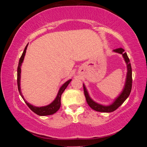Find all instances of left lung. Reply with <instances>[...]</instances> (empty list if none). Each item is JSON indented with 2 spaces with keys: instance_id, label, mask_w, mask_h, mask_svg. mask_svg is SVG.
I'll return each mask as SVG.
<instances>
[{
  "instance_id": "left-lung-1",
  "label": "left lung",
  "mask_w": 147,
  "mask_h": 147,
  "mask_svg": "<svg viewBox=\"0 0 147 147\" xmlns=\"http://www.w3.org/2000/svg\"><path fill=\"white\" fill-rule=\"evenodd\" d=\"M114 52H117V53L122 54L124 57V60H125L126 64H127V76H126V81L125 84V86H124V90L120 94V95L115 99V101L110 106H102L101 104H97L92 100L90 97H89L88 93L86 88L85 86L83 84L84 87V95H85L86 102L92 109L95 110L98 112H104V113H111L113 111H115L117 108H119L122 104L124 103V101L127 99L129 97L130 93H131V88H132V69H131V65L130 63V60L129 57L127 56V54L124 52V50L122 48H117L114 50Z\"/></svg>"
}]
</instances>
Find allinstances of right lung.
Here are the masks:
<instances>
[{
  "mask_svg": "<svg viewBox=\"0 0 147 147\" xmlns=\"http://www.w3.org/2000/svg\"><path fill=\"white\" fill-rule=\"evenodd\" d=\"M27 47H28V45L25 46L24 51H23V54H22L21 58L19 59V62H18V65L17 68V85H18V91H19V93L22 98L23 99V100L25 101V102L26 103V104L28 105V107L31 109V111H32L34 113L38 115L41 116H44V115H52L57 112L59 109H60L61 106V97L62 93L63 92V91L65 90V89L66 88V87L68 86V85L71 82V79L68 80V82H65V84H63L61 87L60 88L59 90L58 94H57V96L56 99L52 102L51 104H49V105L46 106H42V107H36V106H34L31 104H30L29 103H28L25 100L24 97H23V95L21 93V88H20V80H21V65L22 62L23 61V59H24V57L25 55V52H26Z\"/></svg>",
  "mask_w": 147,
  "mask_h": 147,
  "instance_id": "1",
  "label": "right lung"
}]
</instances>
